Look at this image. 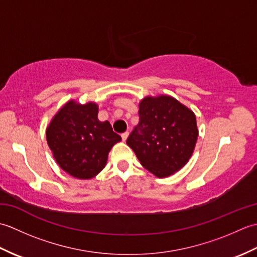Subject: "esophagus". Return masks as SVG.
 Listing matches in <instances>:
<instances>
[{"label": "esophagus", "instance_id": "esophagus-1", "mask_svg": "<svg viewBox=\"0 0 257 257\" xmlns=\"http://www.w3.org/2000/svg\"><path fill=\"white\" fill-rule=\"evenodd\" d=\"M128 136H129V133H128V132H125V133L121 134V138H122V141H125V140H127Z\"/></svg>", "mask_w": 257, "mask_h": 257}]
</instances>
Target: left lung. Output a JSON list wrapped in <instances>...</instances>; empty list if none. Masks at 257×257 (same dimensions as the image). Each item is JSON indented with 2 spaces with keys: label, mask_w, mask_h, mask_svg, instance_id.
<instances>
[{
  "label": "left lung",
  "mask_w": 257,
  "mask_h": 257,
  "mask_svg": "<svg viewBox=\"0 0 257 257\" xmlns=\"http://www.w3.org/2000/svg\"><path fill=\"white\" fill-rule=\"evenodd\" d=\"M194 113L170 96L146 97L139 122L127 139L141 166L156 177L179 171L192 156L198 139Z\"/></svg>",
  "instance_id": "left-lung-1"
}]
</instances>
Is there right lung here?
<instances>
[{"label":"right lung","instance_id":"1","mask_svg":"<svg viewBox=\"0 0 257 257\" xmlns=\"http://www.w3.org/2000/svg\"><path fill=\"white\" fill-rule=\"evenodd\" d=\"M94 102L68 101L46 129L54 159L65 172L78 179H91L106 166L108 154L121 137L110 123L98 120Z\"/></svg>","mask_w":257,"mask_h":257}]
</instances>
